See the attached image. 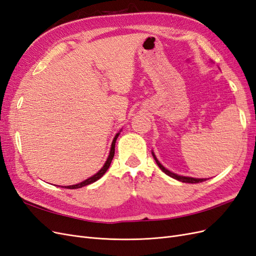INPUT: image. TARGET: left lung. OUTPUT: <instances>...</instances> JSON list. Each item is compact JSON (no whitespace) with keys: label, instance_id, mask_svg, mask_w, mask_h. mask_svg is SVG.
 I'll return each mask as SVG.
<instances>
[{"label":"left lung","instance_id":"obj_1","mask_svg":"<svg viewBox=\"0 0 256 256\" xmlns=\"http://www.w3.org/2000/svg\"><path fill=\"white\" fill-rule=\"evenodd\" d=\"M152 156H154V159L156 160V162H157L158 166L161 168V171H162V172H164L166 175H168V176H171V177L175 178V180H177L182 182H189V184H198V182H202L206 180L205 178H193V177H186V176H180V175H177V174H175V173L170 172L168 170H166V168L164 166H162V164H160V162L158 161V159L156 158V156H154V152H152Z\"/></svg>","mask_w":256,"mask_h":256}]
</instances>
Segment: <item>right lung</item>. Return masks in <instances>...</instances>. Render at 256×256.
<instances>
[{
  "label": "right lung",
  "instance_id": "right-lung-1",
  "mask_svg": "<svg viewBox=\"0 0 256 256\" xmlns=\"http://www.w3.org/2000/svg\"><path fill=\"white\" fill-rule=\"evenodd\" d=\"M118 134H118L115 136L114 140H113V142H112V145H111V150H110V154H109V157H108L104 166L102 168H100V171H99L97 174H95L94 176H92V177L88 178L86 180H84V182H80V184H72V186H66L65 188H67V189H78V188H82V187H84V186H88V184H92V182H95L96 180H99L100 177H102L104 174L106 172V170L109 168V166H110V164H111V161H112V159H113V157H114V152H115V142H116V138H118Z\"/></svg>",
  "mask_w": 256,
  "mask_h": 256
}]
</instances>
